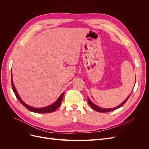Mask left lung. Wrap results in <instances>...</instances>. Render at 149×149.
Segmentation results:
<instances>
[{
  "mask_svg": "<svg viewBox=\"0 0 149 149\" xmlns=\"http://www.w3.org/2000/svg\"><path fill=\"white\" fill-rule=\"evenodd\" d=\"M130 94H131V93L129 94V96L127 98H126L125 100H124V101H123V102H122L120 105H119L118 106H117L116 107H114V108H110V109H106V108H102V107H100L96 106V104H94L93 102H92V101L89 100V98L88 97V104H89V106H91L93 108V109L94 110H95L96 111L99 112H111V111L118 109H119V107L123 106L124 104L126 102V101L128 100V99L129 98Z\"/></svg>",
  "mask_w": 149,
  "mask_h": 149,
  "instance_id": "obj_1",
  "label": "left lung"
}]
</instances>
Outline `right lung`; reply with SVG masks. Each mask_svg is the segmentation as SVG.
<instances>
[{
	"label": "right lung",
	"instance_id": "1",
	"mask_svg": "<svg viewBox=\"0 0 149 149\" xmlns=\"http://www.w3.org/2000/svg\"><path fill=\"white\" fill-rule=\"evenodd\" d=\"M11 80H12V87L13 89V92H14L17 98L18 99V100H19L22 104V105L24 106L26 108V109H29V111H30L31 112H36V113H42H42H49V112H52L53 111H55V110H56L61 105V101L63 100V95H64V93H63L61 94V96L55 102L48 106L45 107H41V108H35V107H32L28 106L26 104H25L23 101L22 100V99L19 96V94L17 93L16 89L15 88L14 85H13V83L12 74H11Z\"/></svg>",
	"mask_w": 149,
	"mask_h": 149
}]
</instances>
